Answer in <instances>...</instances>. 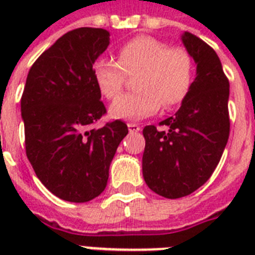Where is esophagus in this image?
<instances>
[{"instance_id": "34e87169", "label": "esophagus", "mask_w": 255, "mask_h": 255, "mask_svg": "<svg viewBox=\"0 0 255 255\" xmlns=\"http://www.w3.org/2000/svg\"><path fill=\"white\" fill-rule=\"evenodd\" d=\"M128 129H129V133H136L140 131V126L136 123H128Z\"/></svg>"}]
</instances>
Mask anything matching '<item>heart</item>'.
I'll list each match as a JSON object with an SVG mask.
<instances>
[{
    "label": "heart",
    "instance_id": "heart-1",
    "mask_svg": "<svg viewBox=\"0 0 255 255\" xmlns=\"http://www.w3.org/2000/svg\"><path fill=\"white\" fill-rule=\"evenodd\" d=\"M194 63L189 51L169 46L152 35H136L119 46L118 62L99 58L92 74L102 95L115 99L125 84V75L136 73L134 87L112 103L110 114L116 119H141L155 114L163 104L173 108L188 96L193 83Z\"/></svg>",
    "mask_w": 255,
    "mask_h": 255
}]
</instances>
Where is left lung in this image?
Instances as JSON below:
<instances>
[{
  "mask_svg": "<svg viewBox=\"0 0 255 255\" xmlns=\"http://www.w3.org/2000/svg\"><path fill=\"white\" fill-rule=\"evenodd\" d=\"M197 63L190 91L173 116L143 129L144 180L155 193L180 198L202 186L220 163L229 139V79L220 58L201 38L182 35Z\"/></svg>",
  "mask_w": 255,
  "mask_h": 255,
  "instance_id": "8db88e82",
  "label": "left lung"
}]
</instances>
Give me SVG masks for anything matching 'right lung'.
I'll list each match as a JSON object with an SVG mask.
<instances>
[{
  "instance_id": "obj_1",
  "label": "right lung",
  "mask_w": 255,
  "mask_h": 255,
  "mask_svg": "<svg viewBox=\"0 0 255 255\" xmlns=\"http://www.w3.org/2000/svg\"><path fill=\"white\" fill-rule=\"evenodd\" d=\"M108 43L107 30H71L38 57L23 88L26 156L42 184L65 201L87 202L106 189L128 133L122 120L92 128L107 114L92 65Z\"/></svg>"
}]
</instances>
